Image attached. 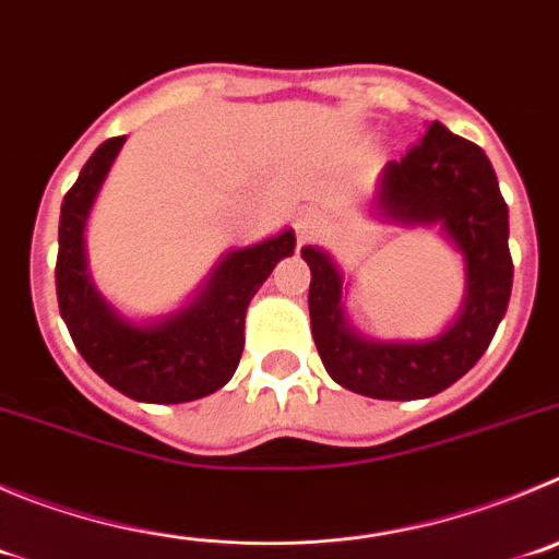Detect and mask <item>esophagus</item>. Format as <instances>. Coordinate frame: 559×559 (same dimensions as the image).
I'll return each instance as SVG.
<instances>
[{
	"mask_svg": "<svg viewBox=\"0 0 559 559\" xmlns=\"http://www.w3.org/2000/svg\"><path fill=\"white\" fill-rule=\"evenodd\" d=\"M320 221H317V217H306L304 223H300V226H297V231H300V237H314L317 231H320Z\"/></svg>",
	"mask_w": 559,
	"mask_h": 559,
	"instance_id": "34e87169",
	"label": "esophagus"
}]
</instances>
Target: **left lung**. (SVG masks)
I'll use <instances>...</instances> for the list:
<instances>
[{"label":"left lung","mask_w":559,"mask_h":559,"mask_svg":"<svg viewBox=\"0 0 559 559\" xmlns=\"http://www.w3.org/2000/svg\"><path fill=\"white\" fill-rule=\"evenodd\" d=\"M378 206L411 226L438 223L466 259V300L455 325L432 342L361 338L342 311V275L320 248H304L311 267V336L328 374L372 400H421L450 389L479 361L513 289L508 248V203L479 145L427 123L425 138L389 162Z\"/></svg>","instance_id":"obj_1"}]
</instances>
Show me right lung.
Here are the masks:
<instances>
[{"instance_id": "1", "label": "right lung", "mask_w": 559, "mask_h": 559, "mask_svg": "<svg viewBox=\"0 0 559 559\" xmlns=\"http://www.w3.org/2000/svg\"><path fill=\"white\" fill-rule=\"evenodd\" d=\"M123 140H104L62 198L55 267L57 304L76 350L112 389L140 403H190L231 380L242 356L250 297L275 264L295 250V234L284 231L228 253L201 295L168 320L154 325L121 320L87 278L82 231L93 198Z\"/></svg>"}]
</instances>
